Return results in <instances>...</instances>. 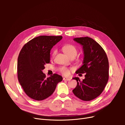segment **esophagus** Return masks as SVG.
Listing matches in <instances>:
<instances>
[{
	"label": "esophagus",
	"mask_w": 125,
	"mask_h": 125,
	"mask_svg": "<svg viewBox=\"0 0 125 125\" xmlns=\"http://www.w3.org/2000/svg\"><path fill=\"white\" fill-rule=\"evenodd\" d=\"M64 81H70V79L68 77H64L63 79Z\"/></svg>",
	"instance_id": "obj_1"
}]
</instances>
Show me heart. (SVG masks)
Returning <instances> with one entry per match:
<instances>
[{
    "mask_svg": "<svg viewBox=\"0 0 125 125\" xmlns=\"http://www.w3.org/2000/svg\"><path fill=\"white\" fill-rule=\"evenodd\" d=\"M63 50L64 52L66 53L69 57H75L76 56L77 50V49L74 47V45L72 44H66L63 47ZM57 53V50H55L52 51V57H54L55 55ZM73 70V69H69L68 68H66L65 67H62L60 68V71L61 73L65 75H68L69 74L70 71Z\"/></svg>",
    "mask_w": 125,
    "mask_h": 125,
    "instance_id": "obj_1",
    "label": "heart"
}]
</instances>
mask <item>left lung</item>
<instances>
[{"label":"left lung","instance_id":"1","mask_svg":"<svg viewBox=\"0 0 125 125\" xmlns=\"http://www.w3.org/2000/svg\"><path fill=\"white\" fill-rule=\"evenodd\" d=\"M73 41L83 47V65L75 72L85 73L84 79L79 77L73 79L77 81V86L73 90L77 98L83 101L95 99L103 92L109 77V63L105 52L93 39L89 37L74 38Z\"/></svg>","mask_w":125,"mask_h":125}]
</instances>
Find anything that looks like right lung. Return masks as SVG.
Listing matches in <instances>:
<instances>
[{
  "instance_id": "obj_1",
  "label": "right lung",
  "mask_w": 125,
  "mask_h": 125,
  "mask_svg": "<svg viewBox=\"0 0 125 125\" xmlns=\"http://www.w3.org/2000/svg\"><path fill=\"white\" fill-rule=\"evenodd\" d=\"M62 39V36H39L25 44L20 52L18 80L25 93L33 99L41 101L48 98L63 80L57 74L47 78L42 72L44 65L50 62L51 49Z\"/></svg>"
}]
</instances>
